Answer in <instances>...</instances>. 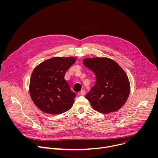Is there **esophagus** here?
Segmentation results:
<instances>
[{
	"label": "esophagus",
	"mask_w": 158,
	"mask_h": 158,
	"mask_svg": "<svg viewBox=\"0 0 158 158\" xmlns=\"http://www.w3.org/2000/svg\"><path fill=\"white\" fill-rule=\"evenodd\" d=\"M85 91H84V90H83V91L78 93L79 96H84V95H85Z\"/></svg>",
	"instance_id": "esophagus-1"
}]
</instances>
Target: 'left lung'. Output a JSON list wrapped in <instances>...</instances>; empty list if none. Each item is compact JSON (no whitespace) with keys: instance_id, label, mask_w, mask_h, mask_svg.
Instances as JSON below:
<instances>
[{"instance_id":"left-lung-1","label":"left lung","mask_w":158,"mask_h":158,"mask_svg":"<svg viewBox=\"0 0 158 158\" xmlns=\"http://www.w3.org/2000/svg\"><path fill=\"white\" fill-rule=\"evenodd\" d=\"M83 64L96 75L95 85L85 96L92 107L104 114L123 107L130 93V83L119 65L106 57L85 59Z\"/></svg>"}]
</instances>
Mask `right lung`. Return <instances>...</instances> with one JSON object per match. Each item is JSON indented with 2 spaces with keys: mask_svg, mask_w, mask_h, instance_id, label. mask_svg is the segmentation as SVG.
<instances>
[{
  "mask_svg": "<svg viewBox=\"0 0 158 158\" xmlns=\"http://www.w3.org/2000/svg\"><path fill=\"white\" fill-rule=\"evenodd\" d=\"M74 57H54L45 60L34 69L29 85L35 105L45 113L60 114L69 110L76 94L64 76L75 63Z\"/></svg>",
  "mask_w": 158,
  "mask_h": 158,
  "instance_id": "obj_1",
  "label": "right lung"
}]
</instances>
